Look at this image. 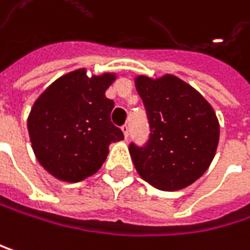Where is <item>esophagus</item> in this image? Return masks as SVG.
Returning a JSON list of instances; mask_svg holds the SVG:
<instances>
[{"mask_svg":"<svg viewBox=\"0 0 250 250\" xmlns=\"http://www.w3.org/2000/svg\"><path fill=\"white\" fill-rule=\"evenodd\" d=\"M121 130H123V135H124V138H129V126H127V124H124V126L121 127Z\"/></svg>","mask_w":250,"mask_h":250,"instance_id":"1","label":"esophagus"}]
</instances>
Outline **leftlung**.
Returning <instances> with one entry per match:
<instances>
[{"instance_id": "left-lung-1", "label": "left lung", "mask_w": 250, "mask_h": 250, "mask_svg": "<svg viewBox=\"0 0 250 250\" xmlns=\"http://www.w3.org/2000/svg\"><path fill=\"white\" fill-rule=\"evenodd\" d=\"M135 86L151 126L146 146H129L136 171L164 192L190 186L209 168L217 152L220 123L212 105L174 74L155 79L139 74Z\"/></svg>"}]
</instances>
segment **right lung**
Listing matches in <instances>:
<instances>
[{
    "label": "right lung",
    "instance_id": "add662e5",
    "mask_svg": "<svg viewBox=\"0 0 250 250\" xmlns=\"http://www.w3.org/2000/svg\"><path fill=\"white\" fill-rule=\"evenodd\" d=\"M117 73L87 76L86 68L52 82L35 101L27 132L39 164L55 179L77 183L105 163L123 132L109 120L114 102L105 96Z\"/></svg>",
    "mask_w": 250,
    "mask_h": 250
}]
</instances>
